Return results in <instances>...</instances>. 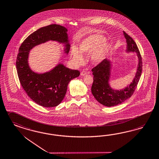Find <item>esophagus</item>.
<instances>
[{
	"label": "esophagus",
	"mask_w": 159,
	"mask_h": 159,
	"mask_svg": "<svg viewBox=\"0 0 159 159\" xmlns=\"http://www.w3.org/2000/svg\"><path fill=\"white\" fill-rule=\"evenodd\" d=\"M87 74V72L85 71V70H83V71H82L81 72V75L82 76H84V75H85Z\"/></svg>",
	"instance_id": "obj_1"
}]
</instances>
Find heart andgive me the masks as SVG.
Returning a JSON list of instances; mask_svg holds the SVG:
<instances>
[{
  "instance_id": "obj_1",
  "label": "heart",
  "mask_w": 159,
  "mask_h": 159,
  "mask_svg": "<svg viewBox=\"0 0 159 159\" xmlns=\"http://www.w3.org/2000/svg\"><path fill=\"white\" fill-rule=\"evenodd\" d=\"M105 41L106 38L98 34H94L86 37L80 44V50L75 47L72 48L71 55L74 61L77 65L83 63L84 57L82 52L86 54L92 53V59L95 63L102 61L111 48L110 44Z\"/></svg>"
}]
</instances>
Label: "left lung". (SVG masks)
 <instances>
[{
  "instance_id": "obj_1",
  "label": "left lung",
  "mask_w": 159,
  "mask_h": 159,
  "mask_svg": "<svg viewBox=\"0 0 159 159\" xmlns=\"http://www.w3.org/2000/svg\"><path fill=\"white\" fill-rule=\"evenodd\" d=\"M126 39L127 52H136L139 58V64L137 72L132 82L125 88L121 90H114L109 84L111 61L108 59H104L98 65L92 69L93 75V82L91 91L98 102L106 107L116 106L125 102L134 93L137 88L143 69L142 57L138 47L133 39L123 31Z\"/></svg>"
}]
</instances>
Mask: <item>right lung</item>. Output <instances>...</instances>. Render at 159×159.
Here are the masks:
<instances>
[{
  "mask_svg": "<svg viewBox=\"0 0 159 159\" xmlns=\"http://www.w3.org/2000/svg\"><path fill=\"white\" fill-rule=\"evenodd\" d=\"M67 32V29L59 25H50L39 29L22 43L16 57V70L20 85L33 101L47 108L56 107L61 102L69 82L78 77L80 73L59 63L49 71L37 73L29 66V54L35 46L50 40L64 44L65 52L68 54L70 45Z\"/></svg>",
  "mask_w": 159,
  "mask_h": 159,
  "instance_id": "1",
  "label": "right lung"
}]
</instances>
